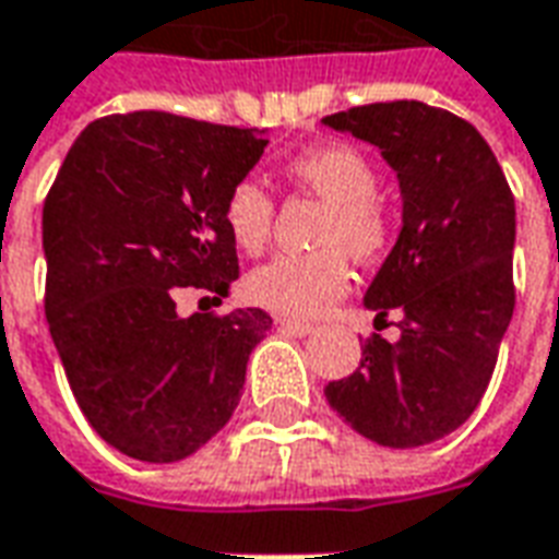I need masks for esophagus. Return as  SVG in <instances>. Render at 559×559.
I'll list each match as a JSON object with an SVG mask.
<instances>
[{"label":"esophagus","instance_id":"esophagus-1","mask_svg":"<svg viewBox=\"0 0 559 559\" xmlns=\"http://www.w3.org/2000/svg\"><path fill=\"white\" fill-rule=\"evenodd\" d=\"M278 326L284 332H290V335H311L314 332V323H308V320H293V317H278Z\"/></svg>","mask_w":559,"mask_h":559}]
</instances>
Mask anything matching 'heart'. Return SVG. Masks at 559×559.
I'll return each mask as SVG.
<instances>
[{"label": "heart", "instance_id": "heart-1", "mask_svg": "<svg viewBox=\"0 0 559 559\" xmlns=\"http://www.w3.org/2000/svg\"><path fill=\"white\" fill-rule=\"evenodd\" d=\"M284 179L326 200V215L317 230V245L323 248L311 254H281L257 266L245 281V293L275 314L317 317L350 287L347 254L359 263L389 254L395 242V212L377 194V164L350 143L296 152L284 164ZM221 221L239 251L260 254L272 236L275 200L254 179H239L224 197Z\"/></svg>", "mask_w": 559, "mask_h": 559}]
</instances>
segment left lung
I'll return each mask as SVG.
<instances>
[{
  "label": "left lung",
  "instance_id": "left-lung-1",
  "mask_svg": "<svg viewBox=\"0 0 559 559\" xmlns=\"http://www.w3.org/2000/svg\"><path fill=\"white\" fill-rule=\"evenodd\" d=\"M323 122L383 148L404 197L399 242L365 293L377 320L404 314L401 338L368 335L359 368L323 392L374 443H433L479 407L515 311V197L485 138L449 110L383 102Z\"/></svg>",
  "mask_w": 559,
  "mask_h": 559
}]
</instances>
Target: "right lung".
I'll list each match as a JSON object with an SVG mask.
<instances>
[{
	"label": "right lung",
	"mask_w": 559,
	"mask_h": 559,
	"mask_svg": "<svg viewBox=\"0 0 559 559\" xmlns=\"http://www.w3.org/2000/svg\"><path fill=\"white\" fill-rule=\"evenodd\" d=\"M269 140L138 110L80 131L44 200V311L68 386L104 443L182 461L230 421L263 308L176 314L182 287L221 305L239 257L224 197Z\"/></svg>",
	"instance_id": "add662e5"
}]
</instances>
